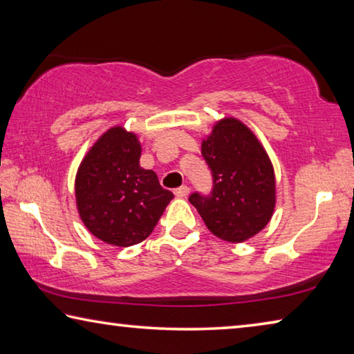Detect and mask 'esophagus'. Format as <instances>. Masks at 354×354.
Instances as JSON below:
<instances>
[{"mask_svg":"<svg viewBox=\"0 0 354 354\" xmlns=\"http://www.w3.org/2000/svg\"><path fill=\"white\" fill-rule=\"evenodd\" d=\"M190 194V189L187 187V185H181V187L175 189V195L178 196V198H187Z\"/></svg>","mask_w":354,"mask_h":354,"instance_id":"1","label":"esophagus"}]
</instances>
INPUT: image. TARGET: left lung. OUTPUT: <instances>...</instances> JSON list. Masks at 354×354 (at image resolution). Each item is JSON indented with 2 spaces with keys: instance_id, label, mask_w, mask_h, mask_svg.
I'll return each instance as SVG.
<instances>
[{
  "instance_id": "left-lung-1",
  "label": "left lung",
  "mask_w": 354,
  "mask_h": 354,
  "mask_svg": "<svg viewBox=\"0 0 354 354\" xmlns=\"http://www.w3.org/2000/svg\"><path fill=\"white\" fill-rule=\"evenodd\" d=\"M212 170L211 196L192 194L189 201L215 237L241 243L272 220L277 206V178L262 143L247 124L225 117L201 142Z\"/></svg>"
}]
</instances>
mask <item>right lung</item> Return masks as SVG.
I'll list each match as a JSON object with an SVG mask.
<instances>
[{"instance_id": "1", "label": "right lung", "mask_w": 354, "mask_h": 354, "mask_svg": "<svg viewBox=\"0 0 354 354\" xmlns=\"http://www.w3.org/2000/svg\"><path fill=\"white\" fill-rule=\"evenodd\" d=\"M140 154L139 137L118 124L100 136L76 171V207L84 226L115 247L145 241L173 200L158 175L142 169Z\"/></svg>"}]
</instances>
